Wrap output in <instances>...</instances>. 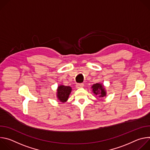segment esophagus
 I'll list each match as a JSON object with an SVG mask.
<instances>
[{
  "label": "esophagus",
  "instance_id": "obj_1",
  "mask_svg": "<svg viewBox=\"0 0 150 150\" xmlns=\"http://www.w3.org/2000/svg\"><path fill=\"white\" fill-rule=\"evenodd\" d=\"M83 87V83H77L76 85V88H80Z\"/></svg>",
  "mask_w": 150,
  "mask_h": 150
}]
</instances>
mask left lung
<instances>
[{"label":"left lung","instance_id":"1","mask_svg":"<svg viewBox=\"0 0 150 150\" xmlns=\"http://www.w3.org/2000/svg\"><path fill=\"white\" fill-rule=\"evenodd\" d=\"M93 93L96 95L98 96L100 98H103L106 96V90L105 88L101 83H96L92 85L91 87Z\"/></svg>","mask_w":150,"mask_h":150}]
</instances>
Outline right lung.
Listing matches in <instances>:
<instances>
[{"instance_id": "add662e5", "label": "right lung", "mask_w": 150, "mask_h": 150, "mask_svg": "<svg viewBox=\"0 0 150 150\" xmlns=\"http://www.w3.org/2000/svg\"><path fill=\"white\" fill-rule=\"evenodd\" d=\"M56 91V97L57 99L61 103H64L67 101L72 91V88L69 86L60 85L57 87Z\"/></svg>"}]
</instances>
